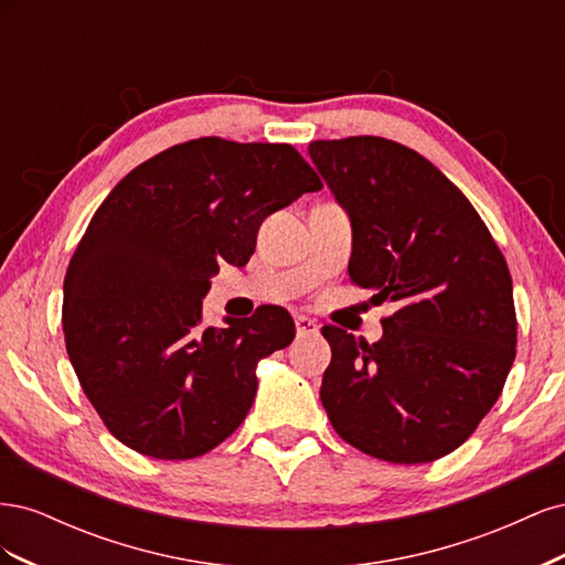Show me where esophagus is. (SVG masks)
<instances>
[{
  "mask_svg": "<svg viewBox=\"0 0 565 565\" xmlns=\"http://www.w3.org/2000/svg\"><path fill=\"white\" fill-rule=\"evenodd\" d=\"M295 324H297V334L299 337H306V334H318V322L306 318V316H297L295 318Z\"/></svg>",
  "mask_w": 565,
  "mask_h": 565,
  "instance_id": "34e87169",
  "label": "esophagus"
}]
</instances>
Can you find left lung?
I'll return each instance as SVG.
<instances>
[{"mask_svg":"<svg viewBox=\"0 0 565 565\" xmlns=\"http://www.w3.org/2000/svg\"><path fill=\"white\" fill-rule=\"evenodd\" d=\"M309 156L351 216V282L398 306L374 344L322 328V407L370 457H446L498 403L516 358L504 256L465 193L413 148L349 136L313 141Z\"/></svg>","mask_w":565,"mask_h":565,"instance_id":"8db88e82","label":"left lung"}]
</instances>
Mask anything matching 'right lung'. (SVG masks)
<instances>
[{
    "instance_id": "right-lung-1",
    "label": "right lung",
    "mask_w": 565,
    "mask_h": 565,
    "mask_svg": "<svg viewBox=\"0 0 565 565\" xmlns=\"http://www.w3.org/2000/svg\"><path fill=\"white\" fill-rule=\"evenodd\" d=\"M322 183L289 143L202 136L134 167L100 202L63 282V334L106 429L156 459L224 443L256 396V363L295 322L259 306L228 328L202 322L221 259L245 266L264 218Z\"/></svg>"
}]
</instances>
